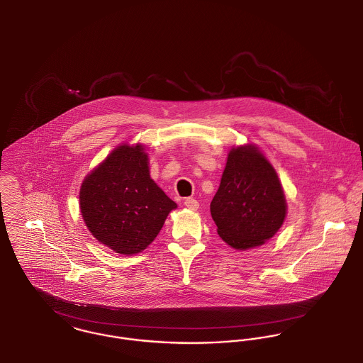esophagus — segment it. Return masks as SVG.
<instances>
[{"mask_svg": "<svg viewBox=\"0 0 363 363\" xmlns=\"http://www.w3.org/2000/svg\"><path fill=\"white\" fill-rule=\"evenodd\" d=\"M184 206L191 209V211H196L198 206H199V202L195 198H186L184 199Z\"/></svg>", "mask_w": 363, "mask_h": 363, "instance_id": "esophagus-1", "label": "esophagus"}]
</instances>
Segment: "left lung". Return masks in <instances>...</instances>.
Segmentation results:
<instances>
[{
	"mask_svg": "<svg viewBox=\"0 0 363 363\" xmlns=\"http://www.w3.org/2000/svg\"><path fill=\"white\" fill-rule=\"evenodd\" d=\"M286 199L272 165L256 145L231 148L211 215L220 238L245 250L275 235L286 218Z\"/></svg>",
	"mask_w": 363,
	"mask_h": 363,
	"instance_id": "obj_1",
	"label": "left lung"
}]
</instances>
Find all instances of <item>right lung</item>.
<instances>
[{"instance_id": "1", "label": "right lung", "mask_w": 363, "mask_h": 363, "mask_svg": "<svg viewBox=\"0 0 363 363\" xmlns=\"http://www.w3.org/2000/svg\"><path fill=\"white\" fill-rule=\"evenodd\" d=\"M177 205L150 177L142 145H118L82 182L79 209L97 241L136 255L155 240Z\"/></svg>"}]
</instances>
